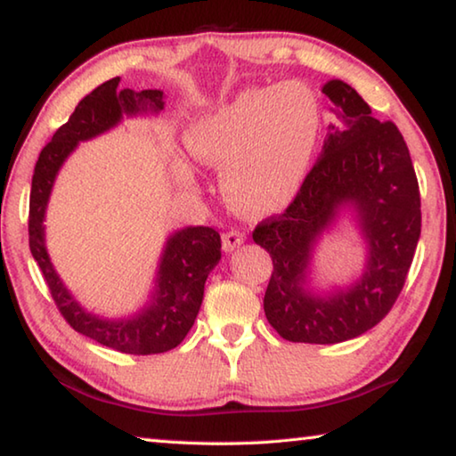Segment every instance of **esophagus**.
I'll return each mask as SVG.
<instances>
[{
  "label": "esophagus",
  "instance_id": "34e87169",
  "mask_svg": "<svg viewBox=\"0 0 456 456\" xmlns=\"http://www.w3.org/2000/svg\"><path fill=\"white\" fill-rule=\"evenodd\" d=\"M243 241H245V235L243 233H239V231H229V233L223 235V249L233 251Z\"/></svg>",
  "mask_w": 456,
  "mask_h": 456
}]
</instances>
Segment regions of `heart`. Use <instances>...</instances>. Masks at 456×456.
<instances>
[{
    "instance_id": "b5f03b06",
    "label": "heart",
    "mask_w": 456,
    "mask_h": 456,
    "mask_svg": "<svg viewBox=\"0 0 456 456\" xmlns=\"http://www.w3.org/2000/svg\"><path fill=\"white\" fill-rule=\"evenodd\" d=\"M323 126L320 98L304 82L247 88L197 114L183 142L199 163L221 169L223 197L247 215L288 207L310 171ZM181 181L192 176L181 171Z\"/></svg>"
}]
</instances>
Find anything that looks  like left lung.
<instances>
[{"instance_id": "1", "label": "left lung", "mask_w": 456, "mask_h": 456, "mask_svg": "<svg viewBox=\"0 0 456 456\" xmlns=\"http://www.w3.org/2000/svg\"><path fill=\"white\" fill-rule=\"evenodd\" d=\"M336 120L320 159L280 217L261 221L253 241L272 256L264 310L281 338L338 344L380 322L404 288L420 237V192L395 122H380L350 84H323ZM350 210L367 245L358 281L331 292L309 285L314 245Z\"/></svg>"}]
</instances>
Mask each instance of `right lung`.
<instances>
[{
    "mask_svg": "<svg viewBox=\"0 0 456 456\" xmlns=\"http://www.w3.org/2000/svg\"><path fill=\"white\" fill-rule=\"evenodd\" d=\"M112 78L90 92L76 106L37 159L29 192V249L64 320L90 339L122 354H163L179 346L189 334L203 304L205 281L221 259V237L211 227H184L167 237L157 265L149 302L133 315L102 318L82 307L60 280L45 249L44 219L53 181L76 146L104 134L122 117H157L165 108L163 90L118 88Z\"/></svg>",
    "mask_w": 456,
    "mask_h": 456,
    "instance_id": "1",
    "label": "right lung"
}]
</instances>
